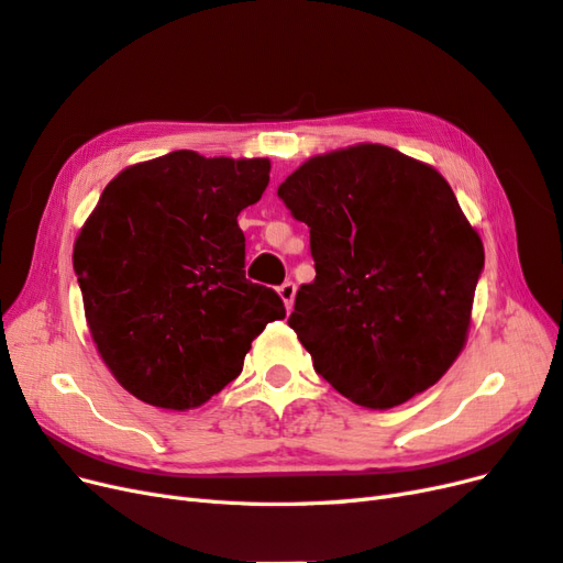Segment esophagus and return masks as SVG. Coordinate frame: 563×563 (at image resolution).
<instances>
[{
    "mask_svg": "<svg viewBox=\"0 0 563 563\" xmlns=\"http://www.w3.org/2000/svg\"><path fill=\"white\" fill-rule=\"evenodd\" d=\"M278 295H280V299L285 301V308H287V311H292L295 295H297V285H295L292 280H285V283L278 287Z\"/></svg>",
    "mask_w": 563,
    "mask_h": 563,
    "instance_id": "obj_1",
    "label": "esophagus"
}]
</instances>
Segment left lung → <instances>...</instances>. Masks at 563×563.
I'll list each match as a JSON object with an SVG mask.
<instances>
[{
  "mask_svg": "<svg viewBox=\"0 0 563 563\" xmlns=\"http://www.w3.org/2000/svg\"><path fill=\"white\" fill-rule=\"evenodd\" d=\"M311 231L316 280L287 324L351 402L390 409L465 346L484 245L446 179L384 144L308 158L278 187Z\"/></svg>",
  "mask_w": 563,
  "mask_h": 563,
  "instance_id": "8db88e82",
  "label": "left lung"
}]
</instances>
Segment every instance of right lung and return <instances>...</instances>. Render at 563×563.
Here are the masks:
<instances>
[{"mask_svg":"<svg viewBox=\"0 0 563 563\" xmlns=\"http://www.w3.org/2000/svg\"><path fill=\"white\" fill-rule=\"evenodd\" d=\"M268 158L170 152L119 173L75 243L98 353L137 400L185 411L241 374L268 322L271 287L245 278L239 214L268 185Z\"/></svg>","mask_w":563,"mask_h":563,"instance_id":"obj_1","label":"right lung"}]
</instances>
